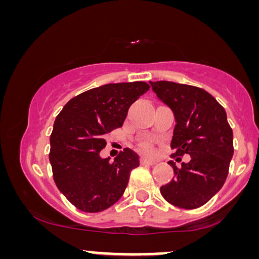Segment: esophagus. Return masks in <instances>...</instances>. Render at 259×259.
Here are the masks:
<instances>
[{"label": "esophagus", "mask_w": 259, "mask_h": 259, "mask_svg": "<svg viewBox=\"0 0 259 259\" xmlns=\"http://www.w3.org/2000/svg\"><path fill=\"white\" fill-rule=\"evenodd\" d=\"M140 162H141V164H147V165H153V164H156V160L151 159V158H146V157H141V159H140Z\"/></svg>", "instance_id": "obj_1"}]
</instances>
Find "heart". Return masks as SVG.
I'll return each instance as SVG.
<instances>
[{
  "label": "heart",
  "instance_id": "1",
  "mask_svg": "<svg viewBox=\"0 0 259 259\" xmlns=\"http://www.w3.org/2000/svg\"><path fill=\"white\" fill-rule=\"evenodd\" d=\"M142 147H144L145 151H151V150H152V147H151L150 142H145V144L142 145Z\"/></svg>",
  "mask_w": 259,
  "mask_h": 259
}]
</instances>
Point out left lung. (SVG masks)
Returning a JSON list of instances; mask_svg holds the SVG:
<instances>
[{"label":"left lung","mask_w":259,"mask_h":259,"mask_svg":"<svg viewBox=\"0 0 259 259\" xmlns=\"http://www.w3.org/2000/svg\"><path fill=\"white\" fill-rule=\"evenodd\" d=\"M157 97L174 113L175 127L170 146L175 160L190 154L178 168L169 160L175 177L160 186L169 203L194 209L207 203L227 180L233 158V130L225 109L206 90L173 81H150Z\"/></svg>","instance_id":"left-lung-1"}]
</instances>
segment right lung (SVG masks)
Segmentation results:
<instances>
[{"label":"right lung","mask_w":259,"mask_h":259,"mask_svg":"<svg viewBox=\"0 0 259 259\" xmlns=\"http://www.w3.org/2000/svg\"><path fill=\"white\" fill-rule=\"evenodd\" d=\"M148 89L145 81L99 86L73 97L56 118L49 154L53 180L78 209L105 210L125 191L139 156L125 148L109 162L100 152L107 134L123 125L129 107Z\"/></svg>","instance_id":"add662e5"}]
</instances>
